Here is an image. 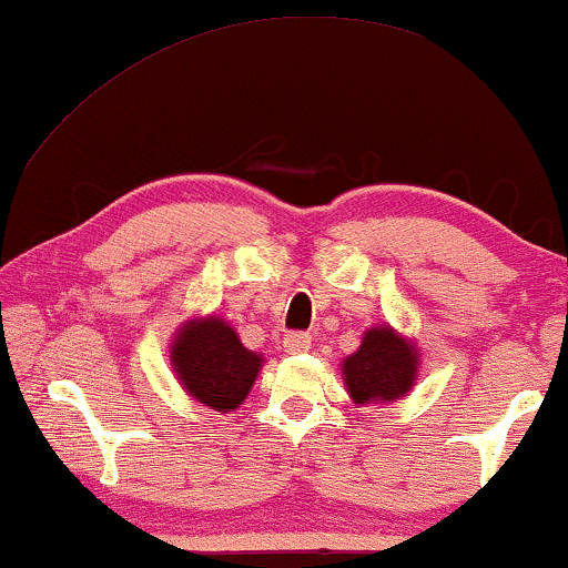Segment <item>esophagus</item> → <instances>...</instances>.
Wrapping results in <instances>:
<instances>
[{"mask_svg": "<svg viewBox=\"0 0 568 568\" xmlns=\"http://www.w3.org/2000/svg\"><path fill=\"white\" fill-rule=\"evenodd\" d=\"M310 346H313V338L302 331H294L284 338V348L290 354H305V352H310Z\"/></svg>", "mask_w": 568, "mask_h": 568, "instance_id": "1", "label": "esophagus"}]
</instances>
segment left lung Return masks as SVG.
Listing matches in <instances>:
<instances>
[{
    "instance_id": "left-lung-1",
    "label": "left lung",
    "mask_w": 568,
    "mask_h": 568,
    "mask_svg": "<svg viewBox=\"0 0 568 568\" xmlns=\"http://www.w3.org/2000/svg\"><path fill=\"white\" fill-rule=\"evenodd\" d=\"M416 352L390 328L364 333L359 352L344 362V379L356 403L395 400L416 379Z\"/></svg>"
}]
</instances>
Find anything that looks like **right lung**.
Masks as SVG:
<instances>
[{"label":"right lung","mask_w":568,"mask_h":568,"mask_svg":"<svg viewBox=\"0 0 568 568\" xmlns=\"http://www.w3.org/2000/svg\"><path fill=\"white\" fill-rule=\"evenodd\" d=\"M170 359L191 398L214 410L240 408L263 362L216 317L185 325L178 333Z\"/></svg>","instance_id":"obj_1"}]
</instances>
